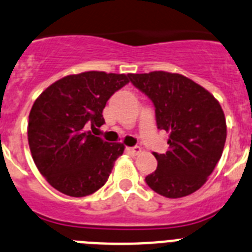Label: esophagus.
Segmentation results:
<instances>
[{
  "label": "esophagus",
  "mask_w": 252,
  "mask_h": 252,
  "mask_svg": "<svg viewBox=\"0 0 252 252\" xmlns=\"http://www.w3.org/2000/svg\"><path fill=\"white\" fill-rule=\"evenodd\" d=\"M127 151L132 155H139L142 153V149L140 146H132V148H127Z\"/></svg>",
  "instance_id": "34e87169"
}]
</instances>
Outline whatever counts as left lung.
Instances as JSON below:
<instances>
[{"mask_svg": "<svg viewBox=\"0 0 252 252\" xmlns=\"http://www.w3.org/2000/svg\"><path fill=\"white\" fill-rule=\"evenodd\" d=\"M128 81L153 102L159 130L169 132L165 154L154 153L157 170L145 178L166 198L192 194L207 182L226 142L224 113L203 87L182 74H128Z\"/></svg>", "mask_w": 252, "mask_h": 252, "instance_id": "1", "label": "left lung"}]
</instances>
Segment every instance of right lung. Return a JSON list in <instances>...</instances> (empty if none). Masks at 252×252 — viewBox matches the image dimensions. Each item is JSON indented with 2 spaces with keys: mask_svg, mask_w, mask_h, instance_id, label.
Segmentation results:
<instances>
[{
  "mask_svg": "<svg viewBox=\"0 0 252 252\" xmlns=\"http://www.w3.org/2000/svg\"><path fill=\"white\" fill-rule=\"evenodd\" d=\"M127 83L125 74L68 75L34 102L29 115V146L41 175L57 190L86 197L104 186L125 146L86 130L101 127L107 101Z\"/></svg>",
  "mask_w": 252,
  "mask_h": 252,
  "instance_id": "add662e5",
  "label": "right lung"
}]
</instances>
